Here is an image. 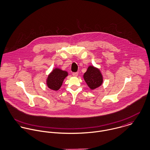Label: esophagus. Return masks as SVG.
<instances>
[{
  "instance_id": "esophagus-1",
  "label": "esophagus",
  "mask_w": 150,
  "mask_h": 150,
  "mask_svg": "<svg viewBox=\"0 0 150 150\" xmlns=\"http://www.w3.org/2000/svg\"><path fill=\"white\" fill-rule=\"evenodd\" d=\"M72 74H73V76L74 77H77L78 76V74H79V73L78 72H74V73H73Z\"/></svg>"
}]
</instances>
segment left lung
Here are the masks:
<instances>
[{"label": "left lung", "instance_id": "8db88e82", "mask_svg": "<svg viewBox=\"0 0 150 150\" xmlns=\"http://www.w3.org/2000/svg\"><path fill=\"white\" fill-rule=\"evenodd\" d=\"M83 77L91 89H95L103 83V76L100 70L93 66H89L88 67Z\"/></svg>", "mask_w": 150, "mask_h": 150}]
</instances>
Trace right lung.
Listing matches in <instances>:
<instances>
[{
  "mask_svg": "<svg viewBox=\"0 0 150 150\" xmlns=\"http://www.w3.org/2000/svg\"><path fill=\"white\" fill-rule=\"evenodd\" d=\"M67 76L68 73L66 71L59 68H55L48 76L46 81L47 86L52 90L58 91L62 85L64 79Z\"/></svg>",
  "mask_w": 150,
  "mask_h": 150,
  "instance_id": "add662e5",
  "label": "right lung"
}]
</instances>
